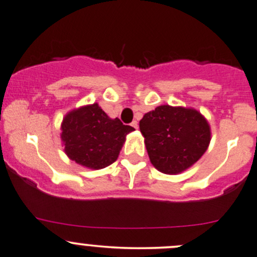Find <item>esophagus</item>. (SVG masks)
I'll use <instances>...</instances> for the list:
<instances>
[{
    "mask_svg": "<svg viewBox=\"0 0 257 257\" xmlns=\"http://www.w3.org/2000/svg\"><path fill=\"white\" fill-rule=\"evenodd\" d=\"M131 125L133 126L134 129H138V126H139V124H138L137 120H133V121H132V123H131Z\"/></svg>",
    "mask_w": 257,
    "mask_h": 257,
    "instance_id": "1",
    "label": "esophagus"
}]
</instances>
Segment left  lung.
<instances>
[{
  "label": "left lung",
  "instance_id": "left-lung-1",
  "mask_svg": "<svg viewBox=\"0 0 257 257\" xmlns=\"http://www.w3.org/2000/svg\"><path fill=\"white\" fill-rule=\"evenodd\" d=\"M151 164L164 174L185 171L206 153L208 121L196 109L159 106L139 121Z\"/></svg>",
  "mask_w": 257,
  "mask_h": 257
}]
</instances>
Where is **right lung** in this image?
<instances>
[{"label":"right lung","mask_w":257,"mask_h":257,"mask_svg":"<svg viewBox=\"0 0 257 257\" xmlns=\"http://www.w3.org/2000/svg\"><path fill=\"white\" fill-rule=\"evenodd\" d=\"M134 128L110 119L97 103L81 107L65 115L61 139L65 153L88 169H103L117 160L125 136Z\"/></svg>","instance_id":"add662e5"}]
</instances>
